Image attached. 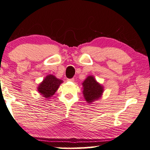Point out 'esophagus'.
<instances>
[{"mask_svg": "<svg viewBox=\"0 0 150 150\" xmlns=\"http://www.w3.org/2000/svg\"><path fill=\"white\" fill-rule=\"evenodd\" d=\"M74 78H71V79H67V81H74Z\"/></svg>", "mask_w": 150, "mask_h": 150, "instance_id": "34e87169", "label": "esophagus"}]
</instances>
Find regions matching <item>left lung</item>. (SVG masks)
I'll return each mask as SVG.
<instances>
[{"mask_svg": "<svg viewBox=\"0 0 150 150\" xmlns=\"http://www.w3.org/2000/svg\"><path fill=\"white\" fill-rule=\"evenodd\" d=\"M83 94L88 103L98 100L103 92V87L96 81L93 76H88L83 83Z\"/></svg>", "mask_w": 150, "mask_h": 150, "instance_id": "left-lung-1", "label": "left lung"}]
</instances>
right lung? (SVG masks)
Here are the masks:
<instances>
[{"label": "right lung", "instance_id": "add662e5", "mask_svg": "<svg viewBox=\"0 0 150 150\" xmlns=\"http://www.w3.org/2000/svg\"><path fill=\"white\" fill-rule=\"evenodd\" d=\"M62 83V81L57 79L53 75H48L43 81L39 84L38 91L44 98H50L58 89L59 86Z\"/></svg>", "mask_w": 150, "mask_h": 150}]
</instances>
